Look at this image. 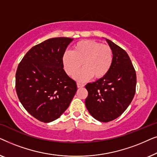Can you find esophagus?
<instances>
[{
	"instance_id": "1",
	"label": "esophagus",
	"mask_w": 157,
	"mask_h": 157,
	"mask_svg": "<svg viewBox=\"0 0 157 157\" xmlns=\"http://www.w3.org/2000/svg\"><path fill=\"white\" fill-rule=\"evenodd\" d=\"M83 86H84V84H83V83H77V87L78 88H82Z\"/></svg>"
}]
</instances>
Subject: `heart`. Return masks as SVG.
<instances>
[{
    "label": "heart",
    "instance_id": "b5f03b06",
    "mask_svg": "<svg viewBox=\"0 0 157 157\" xmlns=\"http://www.w3.org/2000/svg\"><path fill=\"white\" fill-rule=\"evenodd\" d=\"M113 54L110 46L92 40L77 42L72 51H66L62 58L63 68L68 76H72L85 67L74 78L80 81L89 80L94 76L101 78L106 76L113 63Z\"/></svg>",
    "mask_w": 157,
    "mask_h": 157
}]
</instances>
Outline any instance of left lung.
I'll list each match as a JSON object with an SVG mask.
<instances>
[{
	"label": "left lung",
	"mask_w": 157,
	"mask_h": 157,
	"mask_svg": "<svg viewBox=\"0 0 157 157\" xmlns=\"http://www.w3.org/2000/svg\"><path fill=\"white\" fill-rule=\"evenodd\" d=\"M113 60L106 76L86 85V109L92 117L101 122L113 121L127 109L136 92V74L127 53L110 40Z\"/></svg>",
	"instance_id": "1"
}]
</instances>
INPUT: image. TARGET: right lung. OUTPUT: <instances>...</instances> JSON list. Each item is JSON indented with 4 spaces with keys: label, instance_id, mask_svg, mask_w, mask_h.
<instances>
[{
    "label": "right lung",
    "instance_id": "add662e5",
    "mask_svg": "<svg viewBox=\"0 0 157 157\" xmlns=\"http://www.w3.org/2000/svg\"><path fill=\"white\" fill-rule=\"evenodd\" d=\"M73 38L46 40L28 51L18 64L16 90L21 104L38 121L57 119L69 106L76 81L63 70V53Z\"/></svg>",
    "mask_w": 157,
    "mask_h": 157
}]
</instances>
